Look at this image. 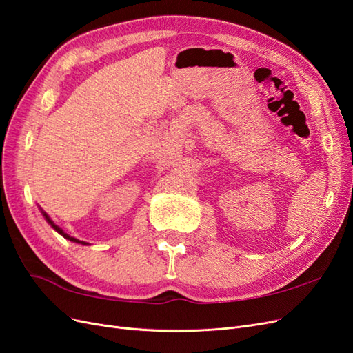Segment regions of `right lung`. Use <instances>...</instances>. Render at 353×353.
<instances>
[{
    "label": "right lung",
    "instance_id": "add662e5",
    "mask_svg": "<svg viewBox=\"0 0 353 353\" xmlns=\"http://www.w3.org/2000/svg\"><path fill=\"white\" fill-rule=\"evenodd\" d=\"M42 215H44V216H46V219H47V222H48V223H50V225H51V227H52V228H54V230H56V231H57V232H59V234H61V236H63V237H65V239H68V240H70V241H73V243H81V244H88V243H85V241H79V240H77V239H73V237H70V236H69V234H66V232H65V231H63V230H61V228H60V227H57V225H56V223H54V222H52V221H51V219H50V216H48V215H47V213H46V212H42Z\"/></svg>",
    "mask_w": 353,
    "mask_h": 353
}]
</instances>
